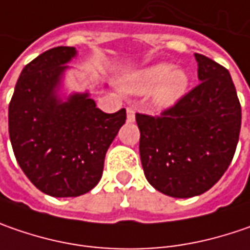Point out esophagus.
<instances>
[{
    "label": "esophagus",
    "mask_w": 250,
    "mask_h": 250,
    "mask_svg": "<svg viewBox=\"0 0 250 250\" xmlns=\"http://www.w3.org/2000/svg\"><path fill=\"white\" fill-rule=\"evenodd\" d=\"M136 120V112L133 107H127V122L128 123H133Z\"/></svg>",
    "instance_id": "34e87169"
}]
</instances>
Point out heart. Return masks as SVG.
<instances>
[{
	"label": "heart",
	"instance_id": "obj_1",
	"mask_svg": "<svg viewBox=\"0 0 250 250\" xmlns=\"http://www.w3.org/2000/svg\"><path fill=\"white\" fill-rule=\"evenodd\" d=\"M189 83L188 74L168 62H158L136 72L128 80V88L137 93L152 91V101L159 107L176 104L186 92Z\"/></svg>",
	"mask_w": 250,
	"mask_h": 250
}]
</instances>
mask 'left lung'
<instances>
[{
    "label": "left lung",
    "mask_w": 250,
    "mask_h": 250,
    "mask_svg": "<svg viewBox=\"0 0 250 250\" xmlns=\"http://www.w3.org/2000/svg\"><path fill=\"white\" fill-rule=\"evenodd\" d=\"M199 82L159 116L137 113L144 175L158 191L199 196L221 179L241 131V104L228 70L194 53Z\"/></svg>",
    "instance_id": "obj_1"
}]
</instances>
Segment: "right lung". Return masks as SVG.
<instances>
[{"label":"right lung","mask_w":250,"mask_h":250,"mask_svg":"<svg viewBox=\"0 0 250 250\" xmlns=\"http://www.w3.org/2000/svg\"><path fill=\"white\" fill-rule=\"evenodd\" d=\"M75 47L59 46L25 65L8 109V128L18 164L40 191L53 197H77L102 178L104 155L125 109L104 113L89 93L62 102L57 91Z\"/></svg>","instance_id":"right-lung-1"}]
</instances>
